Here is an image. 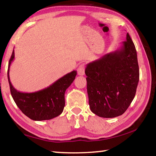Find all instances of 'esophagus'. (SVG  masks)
Returning a JSON list of instances; mask_svg holds the SVG:
<instances>
[{"label": "esophagus", "instance_id": "esophagus-1", "mask_svg": "<svg viewBox=\"0 0 156 156\" xmlns=\"http://www.w3.org/2000/svg\"><path fill=\"white\" fill-rule=\"evenodd\" d=\"M78 74L79 76H84V71H85V67H84V64H81L78 68Z\"/></svg>", "mask_w": 156, "mask_h": 156}]
</instances>
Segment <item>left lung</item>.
I'll list each match as a JSON object with an SVG mask.
<instances>
[{"instance_id":"left-lung-1","label":"left lung","mask_w":156,"mask_h":156,"mask_svg":"<svg viewBox=\"0 0 156 156\" xmlns=\"http://www.w3.org/2000/svg\"><path fill=\"white\" fill-rule=\"evenodd\" d=\"M85 74L91 112L106 118L123 114L139 82L137 52L129 34L119 49L87 65Z\"/></svg>"}]
</instances>
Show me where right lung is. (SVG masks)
I'll use <instances>...</instances> for the list:
<instances>
[{
  "label": "right lung",
  "mask_w": 156,
  "mask_h": 156,
  "mask_svg": "<svg viewBox=\"0 0 156 156\" xmlns=\"http://www.w3.org/2000/svg\"><path fill=\"white\" fill-rule=\"evenodd\" d=\"M14 59L13 50L9 61L7 77L12 96L21 112L30 119L36 121L50 120L61 114L65 105V91L74 80L77 72L72 71L67 73L40 91L24 93L16 90L10 82L9 68Z\"/></svg>",
  "instance_id": "1"
}]
</instances>
